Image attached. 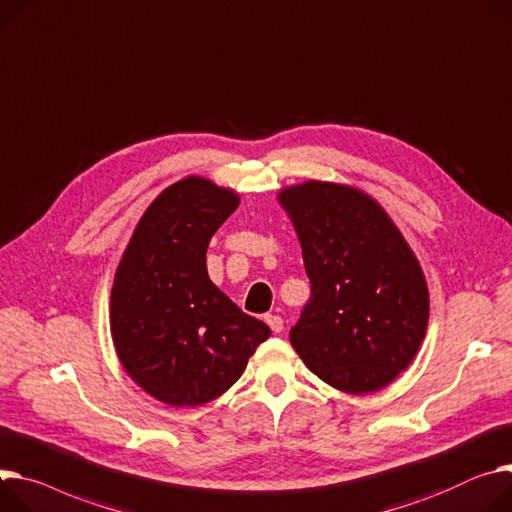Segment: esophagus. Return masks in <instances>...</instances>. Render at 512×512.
I'll return each instance as SVG.
<instances>
[{
	"label": "esophagus",
	"instance_id": "obj_1",
	"mask_svg": "<svg viewBox=\"0 0 512 512\" xmlns=\"http://www.w3.org/2000/svg\"><path fill=\"white\" fill-rule=\"evenodd\" d=\"M264 320H266V324L270 326V330H272L274 334H279V332L283 330V320H281V316H272V313H268V316H264Z\"/></svg>",
	"mask_w": 512,
	"mask_h": 512
}]
</instances>
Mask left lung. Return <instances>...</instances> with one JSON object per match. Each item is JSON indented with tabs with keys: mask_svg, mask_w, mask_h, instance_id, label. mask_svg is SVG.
Here are the masks:
<instances>
[{
	"mask_svg": "<svg viewBox=\"0 0 512 512\" xmlns=\"http://www.w3.org/2000/svg\"><path fill=\"white\" fill-rule=\"evenodd\" d=\"M301 244L311 299L291 328L305 367L363 396L396 379L428 326L422 266L398 225L367 192L307 180L279 190Z\"/></svg>",
	"mask_w": 512,
	"mask_h": 512,
	"instance_id": "8db88e82",
	"label": "left lung"
}]
</instances>
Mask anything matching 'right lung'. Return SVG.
I'll return each instance as SVG.
<instances>
[{"mask_svg":"<svg viewBox=\"0 0 512 512\" xmlns=\"http://www.w3.org/2000/svg\"><path fill=\"white\" fill-rule=\"evenodd\" d=\"M240 194L186 176L147 207L114 272L110 334L127 375L174 408L203 406L238 381L270 328L207 272L213 233Z\"/></svg>","mask_w":512,"mask_h":512,"instance_id":"1","label":"right lung"}]
</instances>
